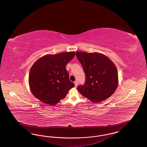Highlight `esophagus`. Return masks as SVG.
Returning <instances> with one entry per match:
<instances>
[{
    "mask_svg": "<svg viewBox=\"0 0 147 147\" xmlns=\"http://www.w3.org/2000/svg\"><path fill=\"white\" fill-rule=\"evenodd\" d=\"M78 83L77 81L74 82V84H75V86H76V87H77V86H78Z\"/></svg>",
    "mask_w": 147,
    "mask_h": 147,
    "instance_id": "obj_1",
    "label": "esophagus"
}]
</instances>
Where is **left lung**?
Instances as JSON below:
<instances>
[{"label":"left lung","instance_id":"obj_1","mask_svg":"<svg viewBox=\"0 0 147 147\" xmlns=\"http://www.w3.org/2000/svg\"><path fill=\"white\" fill-rule=\"evenodd\" d=\"M77 58L83 66L85 82L77 90L93 102H99L111 96L118 86V72L114 63L99 53L77 52Z\"/></svg>","mask_w":147,"mask_h":147}]
</instances>
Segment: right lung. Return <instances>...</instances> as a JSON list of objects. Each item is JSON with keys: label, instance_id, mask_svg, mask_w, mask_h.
I'll return each instance as SVG.
<instances>
[{"label": "right lung", "instance_id": "right-lung-1", "mask_svg": "<svg viewBox=\"0 0 147 147\" xmlns=\"http://www.w3.org/2000/svg\"><path fill=\"white\" fill-rule=\"evenodd\" d=\"M75 56L74 52L43 56L31 68L28 84L36 98L43 102L56 105L74 86L70 82L66 65Z\"/></svg>", "mask_w": 147, "mask_h": 147}]
</instances>
